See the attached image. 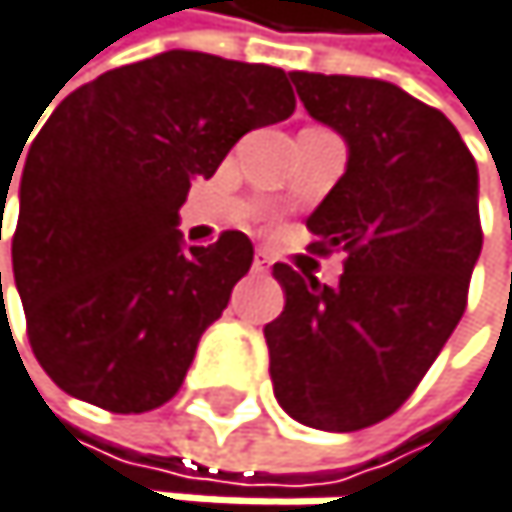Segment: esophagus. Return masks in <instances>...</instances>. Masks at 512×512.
<instances>
[{"label":"esophagus","instance_id":"esophagus-1","mask_svg":"<svg viewBox=\"0 0 512 512\" xmlns=\"http://www.w3.org/2000/svg\"><path fill=\"white\" fill-rule=\"evenodd\" d=\"M270 267H273V258H270V254H267V251H254L251 270H254V273H267Z\"/></svg>","mask_w":512,"mask_h":512}]
</instances>
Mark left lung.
I'll use <instances>...</instances> for the list:
<instances>
[{
	"mask_svg": "<svg viewBox=\"0 0 512 512\" xmlns=\"http://www.w3.org/2000/svg\"><path fill=\"white\" fill-rule=\"evenodd\" d=\"M307 113L338 131L347 171L307 218L338 285L276 264L285 310L264 328L279 405L316 430L371 427L415 393L467 307L482 251L479 174L458 128L402 88L291 73Z\"/></svg>",
	"mask_w": 512,
	"mask_h": 512,
	"instance_id": "1",
	"label": "left lung"
}]
</instances>
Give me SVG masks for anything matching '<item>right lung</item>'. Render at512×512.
I'll list each match as a JSON object with an SVG mask.
<instances>
[{
	"mask_svg": "<svg viewBox=\"0 0 512 512\" xmlns=\"http://www.w3.org/2000/svg\"><path fill=\"white\" fill-rule=\"evenodd\" d=\"M291 113L285 70L202 51L110 70L51 113L24 162L11 264L30 347L64 393L141 415L181 390L254 248L239 230L184 248L178 208L242 134Z\"/></svg>",
	"mask_w": 512,
	"mask_h": 512,
	"instance_id": "right-lung-1",
	"label": "right lung"
}]
</instances>
